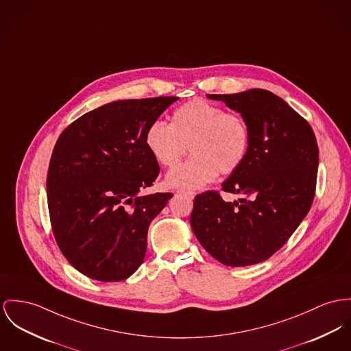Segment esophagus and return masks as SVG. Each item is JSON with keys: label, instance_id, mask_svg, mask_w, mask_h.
<instances>
[{"label": "esophagus", "instance_id": "obj_1", "mask_svg": "<svg viewBox=\"0 0 351 351\" xmlns=\"http://www.w3.org/2000/svg\"><path fill=\"white\" fill-rule=\"evenodd\" d=\"M179 193H180V195H184V196L189 197V199H193V197H195V192H193V191H180Z\"/></svg>", "mask_w": 351, "mask_h": 351}]
</instances>
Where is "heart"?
I'll use <instances>...</instances> for the list:
<instances>
[{
  "label": "heart",
  "instance_id": "1",
  "mask_svg": "<svg viewBox=\"0 0 351 351\" xmlns=\"http://www.w3.org/2000/svg\"><path fill=\"white\" fill-rule=\"evenodd\" d=\"M145 147L165 168H175L187 151L192 156L167 176L173 189H196L230 175L242 165L250 147V130L241 114L195 99L175 109L171 124L155 120L144 136Z\"/></svg>",
  "mask_w": 351,
  "mask_h": 351
}]
</instances>
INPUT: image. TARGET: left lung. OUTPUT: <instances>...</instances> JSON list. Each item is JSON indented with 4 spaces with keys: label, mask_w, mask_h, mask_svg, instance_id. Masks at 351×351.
Here are the masks:
<instances>
[{
    "label": "left lung",
    "mask_w": 351,
    "mask_h": 351,
    "mask_svg": "<svg viewBox=\"0 0 351 351\" xmlns=\"http://www.w3.org/2000/svg\"><path fill=\"white\" fill-rule=\"evenodd\" d=\"M207 96L242 114L250 147L242 165L221 184L224 192L242 197L231 203L216 191L196 195L191 227L220 263L256 265L283 247L313 204L317 138L310 124L270 90Z\"/></svg>",
    "instance_id": "1"
}]
</instances>
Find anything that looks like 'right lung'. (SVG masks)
Instances as JSON below:
<instances>
[{
  "instance_id": "1",
  "label": "right lung",
  "mask_w": 351,
  "mask_h": 351,
  "mask_svg": "<svg viewBox=\"0 0 351 351\" xmlns=\"http://www.w3.org/2000/svg\"><path fill=\"white\" fill-rule=\"evenodd\" d=\"M178 99L113 101L58 137L47 178L51 224L62 255L85 276L119 282L143 263L148 227L173 196H140L160 172L144 136Z\"/></svg>"
}]
</instances>
